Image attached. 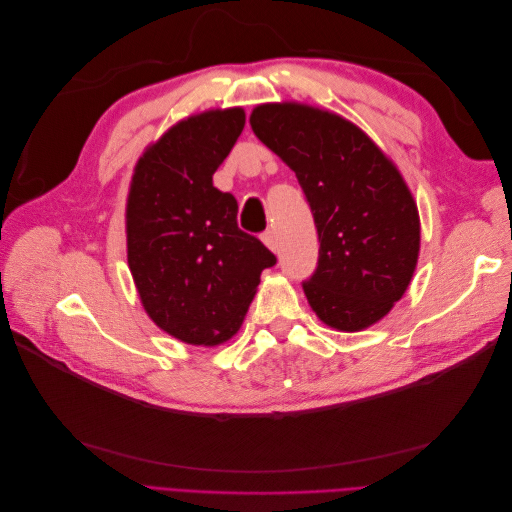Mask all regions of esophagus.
<instances>
[{
  "mask_svg": "<svg viewBox=\"0 0 512 512\" xmlns=\"http://www.w3.org/2000/svg\"><path fill=\"white\" fill-rule=\"evenodd\" d=\"M262 241H265V245L269 247L271 252H277V235L273 230H265L262 232Z\"/></svg>",
  "mask_w": 512,
  "mask_h": 512,
  "instance_id": "obj_1",
  "label": "esophagus"
}]
</instances>
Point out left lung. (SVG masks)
I'll list each match as a JSON object with an SVG mask.
<instances>
[{"instance_id": "8db88e82", "label": "left lung", "mask_w": 512, "mask_h": 512, "mask_svg": "<svg viewBox=\"0 0 512 512\" xmlns=\"http://www.w3.org/2000/svg\"><path fill=\"white\" fill-rule=\"evenodd\" d=\"M254 134L299 179L318 232L303 282L322 322L361 331L391 312L418 258L421 226L397 168L354 123L301 104H262Z\"/></svg>"}]
</instances>
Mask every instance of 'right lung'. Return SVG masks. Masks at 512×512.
<instances>
[{
  "instance_id": "1",
  "label": "right lung",
  "mask_w": 512,
  "mask_h": 512,
  "mask_svg": "<svg viewBox=\"0 0 512 512\" xmlns=\"http://www.w3.org/2000/svg\"><path fill=\"white\" fill-rule=\"evenodd\" d=\"M245 126L241 108L170 128L138 160L128 198V262L151 320L181 342L215 346L241 327L260 273L277 258L237 224L213 173Z\"/></svg>"
}]
</instances>
